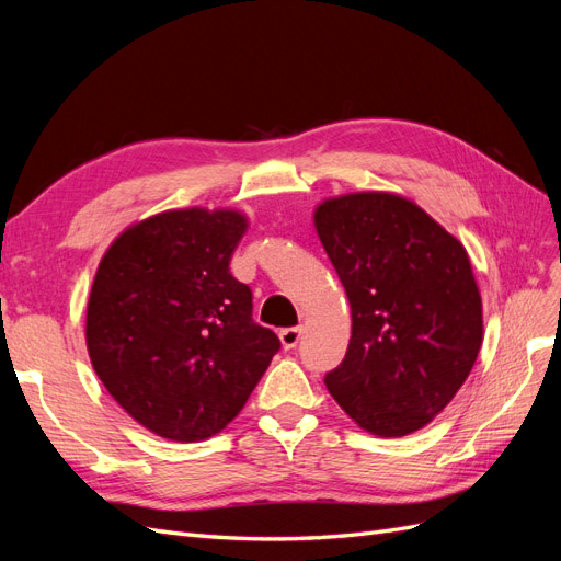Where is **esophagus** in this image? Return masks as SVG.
I'll use <instances>...</instances> for the list:
<instances>
[{
  "instance_id": "34e87169",
  "label": "esophagus",
  "mask_w": 561,
  "mask_h": 561,
  "mask_svg": "<svg viewBox=\"0 0 561 561\" xmlns=\"http://www.w3.org/2000/svg\"><path fill=\"white\" fill-rule=\"evenodd\" d=\"M301 334H304V328H299V325H297V328H285V330H280L278 336H280L283 348H295V346L299 344Z\"/></svg>"
}]
</instances>
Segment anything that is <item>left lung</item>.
Segmentation results:
<instances>
[{"mask_svg":"<svg viewBox=\"0 0 561 561\" xmlns=\"http://www.w3.org/2000/svg\"><path fill=\"white\" fill-rule=\"evenodd\" d=\"M313 219L353 318L346 358L325 386L360 428L414 433L449 404L482 346L468 252L396 194L330 198Z\"/></svg>","mask_w":561,"mask_h":561,"instance_id":"obj_1","label":"left lung"}]
</instances>
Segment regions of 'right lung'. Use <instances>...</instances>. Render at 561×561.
I'll list each match as a JSON object with an SVG mask.
<instances>
[{
  "mask_svg": "<svg viewBox=\"0 0 561 561\" xmlns=\"http://www.w3.org/2000/svg\"><path fill=\"white\" fill-rule=\"evenodd\" d=\"M245 229L231 210H168L126 229L98 266L87 313L95 375L175 443L222 431L280 348L229 271Z\"/></svg>",
  "mask_w": 561,
  "mask_h": 561,
  "instance_id": "right-lung-1",
  "label": "right lung"
}]
</instances>
